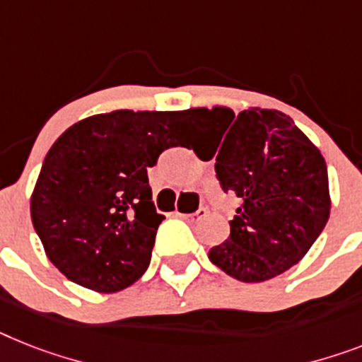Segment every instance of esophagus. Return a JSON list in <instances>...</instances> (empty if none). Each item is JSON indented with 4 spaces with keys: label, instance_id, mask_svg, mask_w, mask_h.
Returning a JSON list of instances; mask_svg holds the SVG:
<instances>
[{
    "label": "esophagus",
    "instance_id": "esophagus-1",
    "mask_svg": "<svg viewBox=\"0 0 362 362\" xmlns=\"http://www.w3.org/2000/svg\"><path fill=\"white\" fill-rule=\"evenodd\" d=\"M207 214V207H199L196 213H190V214H181L177 213V216H181L183 220H187V222H196V220H199V218H203Z\"/></svg>",
    "mask_w": 362,
    "mask_h": 362
}]
</instances>
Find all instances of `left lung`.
<instances>
[{
	"mask_svg": "<svg viewBox=\"0 0 362 362\" xmlns=\"http://www.w3.org/2000/svg\"><path fill=\"white\" fill-rule=\"evenodd\" d=\"M188 118L198 127L222 129L216 179L242 202L229 238L209 250V261L244 283L267 281L294 267L329 218L320 149L279 110L247 109L235 116L214 107L190 109Z\"/></svg>",
	"mask_w": 362,
	"mask_h": 362,
	"instance_id": "8db88e82",
	"label": "left lung"
}]
</instances>
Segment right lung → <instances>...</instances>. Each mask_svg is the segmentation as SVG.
Segmentation results:
<instances>
[{"instance_id":"obj_1","label":"right lung","mask_w":362,"mask_h":362,"mask_svg":"<svg viewBox=\"0 0 362 362\" xmlns=\"http://www.w3.org/2000/svg\"><path fill=\"white\" fill-rule=\"evenodd\" d=\"M190 127L188 110H115L57 139L31 196V218L47 259L70 281L107 294L148 270L164 220L148 168Z\"/></svg>"}]
</instances>
